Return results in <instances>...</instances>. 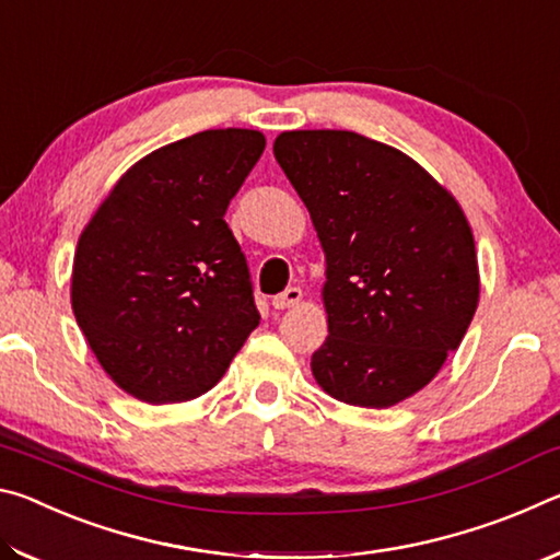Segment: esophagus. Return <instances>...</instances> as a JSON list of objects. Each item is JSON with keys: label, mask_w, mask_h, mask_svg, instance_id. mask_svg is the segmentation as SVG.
Wrapping results in <instances>:
<instances>
[{"label": "esophagus", "mask_w": 560, "mask_h": 560, "mask_svg": "<svg viewBox=\"0 0 560 560\" xmlns=\"http://www.w3.org/2000/svg\"><path fill=\"white\" fill-rule=\"evenodd\" d=\"M301 289L299 287H289V289H283L281 293H277V296L271 299V306L277 308V311H283V308H293V306H299V301H301Z\"/></svg>", "instance_id": "esophagus-1"}]
</instances>
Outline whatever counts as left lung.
I'll return each instance as SVG.
<instances>
[{
    "label": "left lung",
    "instance_id": "left-lung-1",
    "mask_svg": "<svg viewBox=\"0 0 560 560\" xmlns=\"http://www.w3.org/2000/svg\"><path fill=\"white\" fill-rule=\"evenodd\" d=\"M273 158L326 254L328 338L311 355L316 383L375 410L420 393L479 303L459 202L412 158L353 130H287Z\"/></svg>",
    "mask_w": 560,
    "mask_h": 560
}]
</instances>
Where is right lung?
<instances>
[{
	"label": "right lung",
	"mask_w": 560,
	"mask_h": 560,
	"mask_svg": "<svg viewBox=\"0 0 560 560\" xmlns=\"http://www.w3.org/2000/svg\"><path fill=\"white\" fill-rule=\"evenodd\" d=\"M259 130H202L138 160L79 236L75 324L120 390L150 405L220 383L259 326L246 259L224 222L257 165Z\"/></svg>",
	"instance_id": "right-lung-1"
}]
</instances>
